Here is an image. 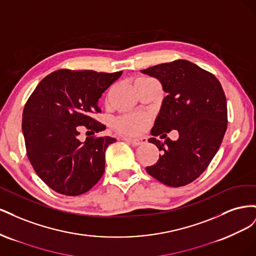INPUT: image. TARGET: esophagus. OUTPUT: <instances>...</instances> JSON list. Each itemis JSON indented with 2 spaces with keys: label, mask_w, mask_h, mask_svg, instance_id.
I'll use <instances>...</instances> for the list:
<instances>
[{
  "label": "esophagus",
  "mask_w": 256,
  "mask_h": 256,
  "mask_svg": "<svg viewBox=\"0 0 256 256\" xmlns=\"http://www.w3.org/2000/svg\"><path fill=\"white\" fill-rule=\"evenodd\" d=\"M124 141H127L129 143L132 144L134 146H138V145H142L146 143V138H128V136H124L122 138Z\"/></svg>",
  "instance_id": "34e87169"
}]
</instances>
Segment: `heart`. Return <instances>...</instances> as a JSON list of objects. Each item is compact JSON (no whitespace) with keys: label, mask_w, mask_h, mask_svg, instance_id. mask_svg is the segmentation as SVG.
<instances>
[{"label":"heart","mask_w":256,"mask_h":256,"mask_svg":"<svg viewBox=\"0 0 256 256\" xmlns=\"http://www.w3.org/2000/svg\"><path fill=\"white\" fill-rule=\"evenodd\" d=\"M150 120L143 114L125 115L115 120V128L126 134H138L148 125Z\"/></svg>","instance_id":"heart-1"}]
</instances>
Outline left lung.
I'll list each match as a JSON object with an SVG mask.
<instances>
[{"instance_id": "left-lung-1", "label": "left lung", "mask_w": 256, "mask_h": 256, "mask_svg": "<svg viewBox=\"0 0 256 256\" xmlns=\"http://www.w3.org/2000/svg\"><path fill=\"white\" fill-rule=\"evenodd\" d=\"M141 72L156 78L166 92L150 131L154 138L148 140L162 154L146 171L170 187L188 184L207 168L226 131L228 106L221 83L212 74L186 60ZM172 130L180 134L176 142L166 138ZM158 135L166 138L164 142L154 138Z\"/></svg>"}]
</instances>
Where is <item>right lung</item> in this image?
Listing matches in <instances>:
<instances>
[{"mask_svg":"<svg viewBox=\"0 0 256 256\" xmlns=\"http://www.w3.org/2000/svg\"><path fill=\"white\" fill-rule=\"evenodd\" d=\"M122 72H53L30 96L22 114L28 158L40 180L58 193L76 196L88 192L104 172L106 150L116 138H86L79 126L99 132L106 126L92 116L98 100Z\"/></svg>","mask_w":256,"mask_h":256,"instance_id":"add662e5","label":"right lung"}]
</instances>
